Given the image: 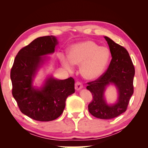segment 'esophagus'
Listing matches in <instances>:
<instances>
[{
    "mask_svg": "<svg viewBox=\"0 0 148 148\" xmlns=\"http://www.w3.org/2000/svg\"><path fill=\"white\" fill-rule=\"evenodd\" d=\"M83 87V84H82L80 82H76L75 84V89L76 90H79Z\"/></svg>",
    "mask_w": 148,
    "mask_h": 148,
    "instance_id": "esophagus-1",
    "label": "esophagus"
}]
</instances>
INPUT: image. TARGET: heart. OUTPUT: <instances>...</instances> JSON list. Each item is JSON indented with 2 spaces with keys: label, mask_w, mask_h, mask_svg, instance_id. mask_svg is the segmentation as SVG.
<instances>
[{
  "label": "heart",
  "mask_w": 148,
  "mask_h": 148,
  "mask_svg": "<svg viewBox=\"0 0 148 148\" xmlns=\"http://www.w3.org/2000/svg\"><path fill=\"white\" fill-rule=\"evenodd\" d=\"M110 58L108 47L91 40L84 41L74 44L70 49L69 58L64 55L60 56L63 66L71 70L72 64L81 65L80 72L84 78L95 79L105 71Z\"/></svg>",
  "instance_id": "heart-1"
}]
</instances>
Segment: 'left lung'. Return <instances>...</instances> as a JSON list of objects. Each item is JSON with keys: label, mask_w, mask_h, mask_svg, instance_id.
<instances>
[{"label": "left lung", "mask_w": 148, "mask_h": 148, "mask_svg": "<svg viewBox=\"0 0 148 148\" xmlns=\"http://www.w3.org/2000/svg\"><path fill=\"white\" fill-rule=\"evenodd\" d=\"M104 38L109 46L112 59L106 71L96 80L87 82L86 88L92 95V101L88 105L89 113L97 118L110 119L127 110L134 92L135 70L127 50L108 37ZM110 83L116 85L119 92V101L112 106L108 105L103 99L105 87Z\"/></svg>", "instance_id": "1"}]
</instances>
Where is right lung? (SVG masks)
<instances>
[{
    "label": "right lung",
    "mask_w": 148,
    "mask_h": 148,
    "mask_svg": "<svg viewBox=\"0 0 148 148\" xmlns=\"http://www.w3.org/2000/svg\"><path fill=\"white\" fill-rule=\"evenodd\" d=\"M53 36L37 38L17 54L11 69L12 95L22 113L39 121H49L62 114L65 102L74 93V79L50 77L39 90L32 87V78L44 59L41 56L52 53L57 44Z\"/></svg>",
    "instance_id": "1"
}]
</instances>
